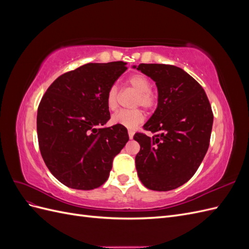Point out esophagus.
Instances as JSON below:
<instances>
[{
    "instance_id": "34e87169",
    "label": "esophagus",
    "mask_w": 249,
    "mask_h": 249,
    "mask_svg": "<svg viewBox=\"0 0 249 249\" xmlns=\"http://www.w3.org/2000/svg\"><path fill=\"white\" fill-rule=\"evenodd\" d=\"M133 137H134V132L133 131H129V138L130 139H133Z\"/></svg>"
}]
</instances>
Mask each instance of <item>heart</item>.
<instances>
[{
	"label": "heart",
	"mask_w": 249,
	"mask_h": 249,
	"mask_svg": "<svg viewBox=\"0 0 249 249\" xmlns=\"http://www.w3.org/2000/svg\"><path fill=\"white\" fill-rule=\"evenodd\" d=\"M129 84L135 91H137V96L134 101V106H141L147 111L153 110L158 103V95L152 90V82L142 73H134L127 80ZM119 90L116 85H113L108 89L106 95V104L109 110L113 111L118 107ZM144 120V114L140 109L133 110H119L111 117L113 124L123 125L126 129H135Z\"/></svg>",
	"instance_id": "obj_1"
}]
</instances>
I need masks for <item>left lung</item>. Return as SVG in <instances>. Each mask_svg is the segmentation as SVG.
I'll list each match as a JSON object with an SVG mask.
<instances>
[{"label":"left lung","instance_id":"8db88e82","mask_svg":"<svg viewBox=\"0 0 249 249\" xmlns=\"http://www.w3.org/2000/svg\"><path fill=\"white\" fill-rule=\"evenodd\" d=\"M137 70L152 78L158 88V107L143 125L155 135H134L140 144L135 158L137 173L148 189L169 191L188 182L205 158L213 126L212 108L203 88L179 67L141 63Z\"/></svg>","mask_w":249,"mask_h":249}]
</instances>
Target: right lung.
<instances>
[{"label":"right lung","mask_w":249,"mask_h":249,"mask_svg":"<svg viewBox=\"0 0 249 249\" xmlns=\"http://www.w3.org/2000/svg\"><path fill=\"white\" fill-rule=\"evenodd\" d=\"M125 62L87 63L58 77L37 110L42 159L59 182L91 190L109 178L114 157L129 135L124 126H104L110 119L108 89L126 71Z\"/></svg>","instance_id":"right-lung-1"}]
</instances>
